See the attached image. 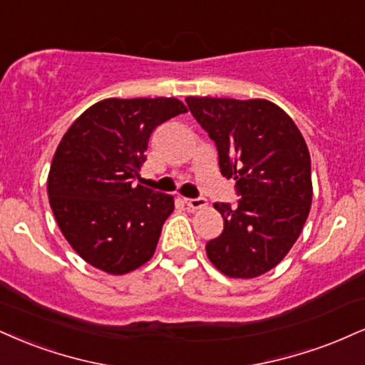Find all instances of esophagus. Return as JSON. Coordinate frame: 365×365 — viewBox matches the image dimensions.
<instances>
[{
	"label": "esophagus",
	"instance_id": "1",
	"mask_svg": "<svg viewBox=\"0 0 365 365\" xmlns=\"http://www.w3.org/2000/svg\"><path fill=\"white\" fill-rule=\"evenodd\" d=\"M183 202H185L190 209H202L207 205V200H205L204 197H197V199H183Z\"/></svg>",
	"mask_w": 365,
	"mask_h": 365
}]
</instances>
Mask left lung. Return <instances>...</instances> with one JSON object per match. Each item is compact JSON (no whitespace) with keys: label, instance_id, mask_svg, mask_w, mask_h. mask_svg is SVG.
Here are the masks:
<instances>
[{"label":"left lung","instance_id":"obj_1","mask_svg":"<svg viewBox=\"0 0 365 365\" xmlns=\"http://www.w3.org/2000/svg\"><path fill=\"white\" fill-rule=\"evenodd\" d=\"M192 115L216 143L219 168L235 178L238 205L214 204L225 230L205 245L209 260L232 279L274 269L299 238L313 183L301 130L269 100L187 96Z\"/></svg>","mask_w":365,"mask_h":365}]
</instances>
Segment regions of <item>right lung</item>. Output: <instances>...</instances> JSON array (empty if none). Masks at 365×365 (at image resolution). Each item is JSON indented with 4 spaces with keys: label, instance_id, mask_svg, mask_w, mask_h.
<instances>
[{
    "label": "right lung",
    "instance_id": "right-lung-1",
    "mask_svg": "<svg viewBox=\"0 0 365 365\" xmlns=\"http://www.w3.org/2000/svg\"><path fill=\"white\" fill-rule=\"evenodd\" d=\"M177 98H107L86 108L63 135L47 178L61 232L83 260L129 274L155 255L173 212L171 195L133 185L153 130L185 113Z\"/></svg>",
    "mask_w": 365,
    "mask_h": 365
}]
</instances>
